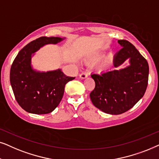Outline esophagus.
Masks as SVG:
<instances>
[{"mask_svg":"<svg viewBox=\"0 0 159 159\" xmlns=\"http://www.w3.org/2000/svg\"><path fill=\"white\" fill-rule=\"evenodd\" d=\"M88 73H86V72H83V73H81V74H80L79 76L80 78H82V79H84V78H87L88 77Z\"/></svg>","mask_w":159,"mask_h":159,"instance_id":"1","label":"esophagus"}]
</instances>
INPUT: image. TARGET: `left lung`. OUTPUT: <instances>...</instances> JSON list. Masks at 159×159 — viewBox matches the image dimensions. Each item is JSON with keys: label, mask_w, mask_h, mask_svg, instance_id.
Returning a JSON list of instances; mask_svg holds the SVG:
<instances>
[{"label": "left lung", "mask_w": 159, "mask_h": 159, "mask_svg": "<svg viewBox=\"0 0 159 159\" xmlns=\"http://www.w3.org/2000/svg\"><path fill=\"white\" fill-rule=\"evenodd\" d=\"M118 42L122 48L114 57V67H118L127 59L129 66L91 75L95 81V88L90 93L93 105L112 115L124 113L134 107L145 94L148 83L147 60L130 42Z\"/></svg>", "instance_id": "left-lung-1"}]
</instances>
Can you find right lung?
Wrapping results in <instances>:
<instances>
[{
	"mask_svg": "<svg viewBox=\"0 0 159 159\" xmlns=\"http://www.w3.org/2000/svg\"><path fill=\"white\" fill-rule=\"evenodd\" d=\"M60 37H40L22 48L14 59L10 70V82L18 104L25 111L47 114L58 106L65 86L75 77L65 75L57 70L40 73L32 69L31 55L46 44H56Z\"/></svg>",
	"mask_w": 159,
	"mask_h": 159,
	"instance_id": "obj_1",
	"label": "right lung"
}]
</instances>
